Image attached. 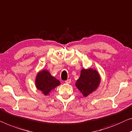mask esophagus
Instances as JSON below:
<instances>
[{"label":"esophagus","mask_w":132,"mask_h":132,"mask_svg":"<svg viewBox=\"0 0 132 132\" xmlns=\"http://www.w3.org/2000/svg\"><path fill=\"white\" fill-rule=\"evenodd\" d=\"M65 82L66 84H70L71 82V79H67L65 80Z\"/></svg>","instance_id":"esophagus-1"}]
</instances>
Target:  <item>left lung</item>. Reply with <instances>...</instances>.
I'll return each mask as SVG.
<instances>
[{
    "label": "left lung",
    "instance_id": "8db88e82",
    "mask_svg": "<svg viewBox=\"0 0 132 132\" xmlns=\"http://www.w3.org/2000/svg\"><path fill=\"white\" fill-rule=\"evenodd\" d=\"M100 82V76L97 70L88 69H82L80 76L77 80L76 86L86 97L97 89Z\"/></svg>",
    "mask_w": 132,
    "mask_h": 132
}]
</instances>
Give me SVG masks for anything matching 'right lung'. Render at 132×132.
Here are the masks:
<instances>
[{"label": "right lung", "mask_w": 132, "mask_h": 132, "mask_svg": "<svg viewBox=\"0 0 132 132\" xmlns=\"http://www.w3.org/2000/svg\"><path fill=\"white\" fill-rule=\"evenodd\" d=\"M35 84L37 89L47 95L51 90L60 85V81L51 75L49 72L44 70L39 72L37 75Z\"/></svg>", "instance_id": "obj_1"}]
</instances>
